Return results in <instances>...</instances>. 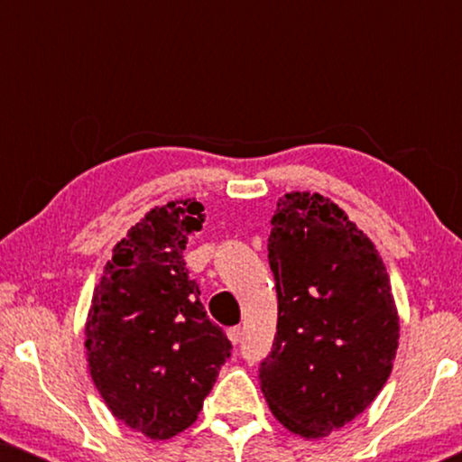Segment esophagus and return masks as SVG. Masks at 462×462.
<instances>
[{
	"mask_svg": "<svg viewBox=\"0 0 462 462\" xmlns=\"http://www.w3.org/2000/svg\"><path fill=\"white\" fill-rule=\"evenodd\" d=\"M226 337H229V340H231L233 345H237L239 340H242V328H239V326L229 328V330H226Z\"/></svg>",
	"mask_w": 462,
	"mask_h": 462,
	"instance_id": "1",
	"label": "esophagus"
}]
</instances>
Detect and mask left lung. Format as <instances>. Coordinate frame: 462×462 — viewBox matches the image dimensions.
<instances>
[{
	"label": "left lung",
	"instance_id": "left-lung-1",
	"mask_svg": "<svg viewBox=\"0 0 462 462\" xmlns=\"http://www.w3.org/2000/svg\"><path fill=\"white\" fill-rule=\"evenodd\" d=\"M277 334L258 378L271 412L307 439L364 412L384 387L400 318L383 258L337 204L286 193L271 218Z\"/></svg>",
	"mask_w": 462,
	"mask_h": 462
}]
</instances>
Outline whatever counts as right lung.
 <instances>
[{
  "label": "right lung",
  "mask_w": 462,
  "mask_h": 462,
  "mask_svg": "<svg viewBox=\"0 0 462 462\" xmlns=\"http://www.w3.org/2000/svg\"><path fill=\"white\" fill-rule=\"evenodd\" d=\"M204 206L168 201L113 248L86 321L88 368L125 427L170 439L198 420L231 343L208 318L182 250Z\"/></svg>",
  "instance_id": "add662e5"
}]
</instances>
